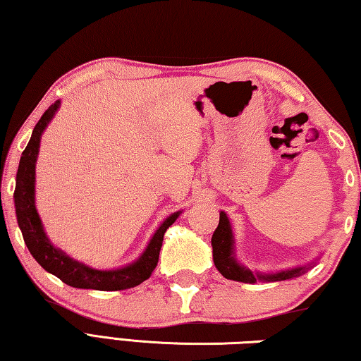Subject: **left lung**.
<instances>
[{"label": "left lung", "mask_w": 361, "mask_h": 361, "mask_svg": "<svg viewBox=\"0 0 361 361\" xmlns=\"http://www.w3.org/2000/svg\"><path fill=\"white\" fill-rule=\"evenodd\" d=\"M213 247V262L221 276L228 280H235V282L243 283H255V282H280V280H288L301 276L309 267H295L288 271L276 272V274H261L253 272L250 269L243 267L240 262H237L234 256V235H232L231 223L226 213H219L218 228L213 232L212 237Z\"/></svg>", "instance_id": "obj_1"}]
</instances>
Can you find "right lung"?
I'll list each match as a JSON object with an SVG mask.
<instances>
[{"label":"right lung","instance_id":"obj_1","mask_svg":"<svg viewBox=\"0 0 361 361\" xmlns=\"http://www.w3.org/2000/svg\"><path fill=\"white\" fill-rule=\"evenodd\" d=\"M60 106V100L49 106L44 114L41 116L38 124L35 126L32 138L27 145L25 151L22 152L19 170L16 176V191L14 204L17 223L22 231L23 240L28 247L30 253L38 261V264L51 272L52 276L59 277L63 283L73 286V288L85 290H100V291H118L133 288V286L145 282L151 277L159 261V252H161L164 234L175 223L181 212L170 215L166 221L159 226L154 235L151 237L148 247L140 258L132 264L113 269V271H99L85 266L84 262L70 258L62 250L56 248L47 239L44 228H42L41 218L35 207V166L38 159L41 135L54 118Z\"/></svg>","mask_w":361,"mask_h":361}]
</instances>
